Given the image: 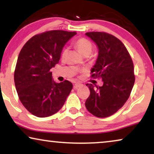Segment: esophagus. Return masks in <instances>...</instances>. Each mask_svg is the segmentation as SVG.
I'll return each instance as SVG.
<instances>
[{"label":"esophagus","instance_id":"esophagus-1","mask_svg":"<svg viewBox=\"0 0 154 154\" xmlns=\"http://www.w3.org/2000/svg\"><path fill=\"white\" fill-rule=\"evenodd\" d=\"M81 85H82L81 83H75L74 85H73V88H78L81 87Z\"/></svg>","mask_w":154,"mask_h":154}]
</instances>
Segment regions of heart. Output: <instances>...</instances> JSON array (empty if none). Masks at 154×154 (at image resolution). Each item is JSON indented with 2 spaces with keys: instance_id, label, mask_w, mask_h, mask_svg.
<instances>
[{
  "instance_id": "obj_1",
  "label": "heart",
  "mask_w": 154,
  "mask_h": 154,
  "mask_svg": "<svg viewBox=\"0 0 154 154\" xmlns=\"http://www.w3.org/2000/svg\"><path fill=\"white\" fill-rule=\"evenodd\" d=\"M75 46H76L78 50L81 54H90L92 52V45L90 42L88 41V39L84 38H80L78 40V41L75 42ZM67 50L64 49L63 50L62 57H64L65 54L66 53Z\"/></svg>"
}]
</instances>
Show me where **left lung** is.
<instances>
[{
	"label": "left lung",
	"mask_w": 154,
	"mask_h": 154,
	"mask_svg": "<svg viewBox=\"0 0 154 154\" xmlns=\"http://www.w3.org/2000/svg\"><path fill=\"white\" fill-rule=\"evenodd\" d=\"M98 48L96 62L91 69L92 77H101L103 85L86 84L90 94L86 109L99 118L110 116L123 106L134 83V66L123 43L113 35L104 32H88Z\"/></svg>",
	"instance_id": "8db88e82"
}]
</instances>
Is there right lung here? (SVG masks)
<instances>
[{"instance_id":"right-lung-1","label":"right lung","mask_w":154,"mask_h":154,"mask_svg":"<svg viewBox=\"0 0 154 154\" xmlns=\"http://www.w3.org/2000/svg\"><path fill=\"white\" fill-rule=\"evenodd\" d=\"M76 32L54 30L35 35L19 54L14 85L24 106L37 117L54 114L64 105L73 85L53 81L50 69L60 61L62 49Z\"/></svg>"}]
</instances>
